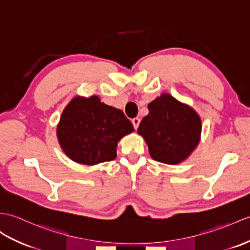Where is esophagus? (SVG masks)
<instances>
[{
    "instance_id": "1",
    "label": "esophagus",
    "mask_w": 250,
    "mask_h": 250,
    "mask_svg": "<svg viewBox=\"0 0 250 250\" xmlns=\"http://www.w3.org/2000/svg\"><path fill=\"white\" fill-rule=\"evenodd\" d=\"M132 124H133V126H134V129L137 130V127H138L139 124H141V119H139V118L132 119Z\"/></svg>"
}]
</instances>
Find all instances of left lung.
Returning a JSON list of instances; mask_svg holds the SVG:
<instances>
[{
	"label": "left lung",
	"mask_w": 250,
	"mask_h": 250,
	"mask_svg": "<svg viewBox=\"0 0 250 250\" xmlns=\"http://www.w3.org/2000/svg\"><path fill=\"white\" fill-rule=\"evenodd\" d=\"M137 133L154 161L176 165L187 160L200 142L201 120L188 104L163 94L148 104Z\"/></svg>",
	"instance_id": "obj_1"
}]
</instances>
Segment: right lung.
Wrapping results in <instances>:
<instances>
[{"label":"right lung","mask_w":250,"mask_h":250,"mask_svg":"<svg viewBox=\"0 0 250 250\" xmlns=\"http://www.w3.org/2000/svg\"><path fill=\"white\" fill-rule=\"evenodd\" d=\"M134 131L124 112L100 98L75 97L57 125V138L68 158L80 164L96 165L116 158L117 143Z\"/></svg>","instance_id":"right-lung-1"}]
</instances>
